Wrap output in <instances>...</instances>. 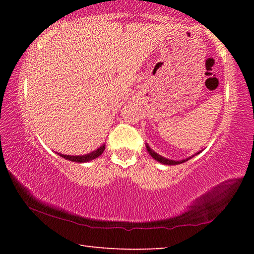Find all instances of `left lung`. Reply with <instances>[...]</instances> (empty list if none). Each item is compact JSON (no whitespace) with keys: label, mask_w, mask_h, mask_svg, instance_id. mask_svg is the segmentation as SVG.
<instances>
[{"label":"left lung","mask_w":254,"mask_h":254,"mask_svg":"<svg viewBox=\"0 0 254 254\" xmlns=\"http://www.w3.org/2000/svg\"><path fill=\"white\" fill-rule=\"evenodd\" d=\"M145 147H147V150H148V152H149L150 156H151V157L154 159V160H157V161H159L160 163H162V165H169V166H173V165H179V163H183V162H185V161H188L189 159H191L192 157H194V156H191V157L186 158V159H184V160H180V161L170 160V159H167V158H165V157L160 156V154H158L157 152H154L153 150L149 147V144H148V143H145ZM198 153H199V152H197L196 154H198Z\"/></svg>","instance_id":"8db88e82"}]
</instances>
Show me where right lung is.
Here are the masks:
<instances>
[{
	"label": "right lung",
	"instance_id": "add662e5",
	"mask_svg": "<svg viewBox=\"0 0 254 254\" xmlns=\"http://www.w3.org/2000/svg\"><path fill=\"white\" fill-rule=\"evenodd\" d=\"M105 150V144H102L100 148L94 150L91 153H87V154H83V156H69V154H62V153H58L60 157H63L64 159H66V160H69V161H74V162H88L91 160H94V159H96L101 156L103 153V151Z\"/></svg>",
	"mask_w": 254,
	"mask_h": 254
}]
</instances>
